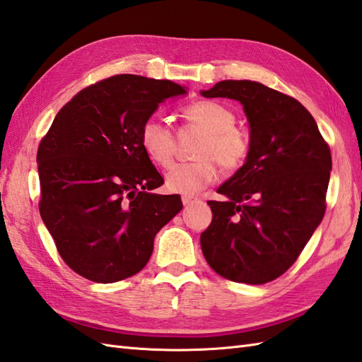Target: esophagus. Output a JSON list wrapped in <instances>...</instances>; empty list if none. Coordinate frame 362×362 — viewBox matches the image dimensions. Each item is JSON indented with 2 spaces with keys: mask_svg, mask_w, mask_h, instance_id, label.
Instances as JSON below:
<instances>
[{
  "mask_svg": "<svg viewBox=\"0 0 362 362\" xmlns=\"http://www.w3.org/2000/svg\"><path fill=\"white\" fill-rule=\"evenodd\" d=\"M181 199H182V204H184V206H190V204H193V202H195V201H198L195 197H190V195H184Z\"/></svg>",
  "mask_w": 362,
  "mask_h": 362,
  "instance_id": "34e87169",
  "label": "esophagus"
}]
</instances>
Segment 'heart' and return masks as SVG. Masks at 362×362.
Segmentation results:
<instances>
[{
  "label": "heart",
  "instance_id": "1",
  "mask_svg": "<svg viewBox=\"0 0 362 362\" xmlns=\"http://www.w3.org/2000/svg\"><path fill=\"white\" fill-rule=\"evenodd\" d=\"M182 119L193 129L202 132L197 143V160L176 164L165 175V186L176 193L193 195L218 178L219 165L223 172L235 173L245 165L252 153V141L247 130L235 124L236 115L227 105L202 100L181 110ZM139 143L146 155L160 167L173 163L176 136L167 122L156 117L147 118L139 130Z\"/></svg>",
  "mask_w": 362,
  "mask_h": 362
}]
</instances>
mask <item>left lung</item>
I'll use <instances>...</instances> for the list:
<instances>
[{"mask_svg": "<svg viewBox=\"0 0 362 362\" xmlns=\"http://www.w3.org/2000/svg\"><path fill=\"white\" fill-rule=\"evenodd\" d=\"M206 98L244 105L252 153L243 169L207 201L211 223L201 249L218 275L235 283L266 284L301 255L325 214L332 153L315 118L298 100L257 81H221Z\"/></svg>", "mask_w": 362, "mask_h": 362, "instance_id": "1", "label": "left lung"}]
</instances>
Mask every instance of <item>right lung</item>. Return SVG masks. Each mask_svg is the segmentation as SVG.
Instances as JSON below:
<instances>
[{
	"label": "right lung",
	"instance_id": "add662e5",
	"mask_svg": "<svg viewBox=\"0 0 362 362\" xmlns=\"http://www.w3.org/2000/svg\"><path fill=\"white\" fill-rule=\"evenodd\" d=\"M167 79L115 75L78 92L38 146L40 214L59 257L78 275L109 284L136 275L155 235L182 209L139 143L143 122L170 96Z\"/></svg>",
	"mask_w": 362,
	"mask_h": 362
}]
</instances>
